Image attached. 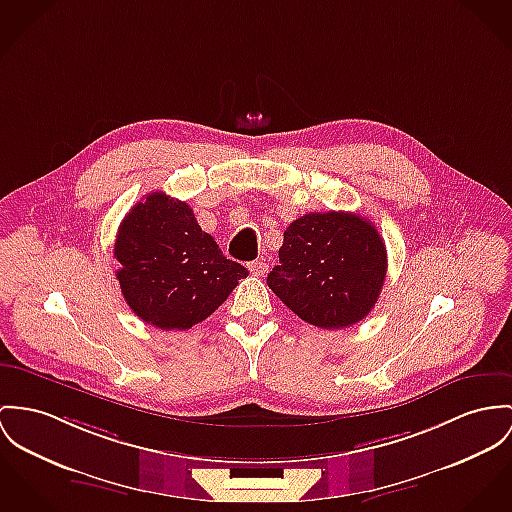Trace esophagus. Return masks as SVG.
<instances>
[{
    "label": "esophagus",
    "mask_w": 512,
    "mask_h": 512,
    "mask_svg": "<svg viewBox=\"0 0 512 512\" xmlns=\"http://www.w3.org/2000/svg\"><path fill=\"white\" fill-rule=\"evenodd\" d=\"M247 269L251 271V275L253 276H263L267 273L269 265H267L265 261H253V263H249V265H247Z\"/></svg>",
    "instance_id": "esophagus-1"
}]
</instances>
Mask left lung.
Segmentation results:
<instances>
[{"label": "left lung", "instance_id": "1", "mask_svg": "<svg viewBox=\"0 0 512 512\" xmlns=\"http://www.w3.org/2000/svg\"><path fill=\"white\" fill-rule=\"evenodd\" d=\"M386 271V245L370 220L353 212H312L286 228L267 284L304 321L343 329L370 314Z\"/></svg>", "mask_w": 512, "mask_h": 512}]
</instances>
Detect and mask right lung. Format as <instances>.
Masks as SVG:
<instances>
[{
	"label": "right lung",
	"mask_w": 512,
	"mask_h": 512,
	"mask_svg": "<svg viewBox=\"0 0 512 512\" xmlns=\"http://www.w3.org/2000/svg\"><path fill=\"white\" fill-rule=\"evenodd\" d=\"M117 280L130 310L171 331L214 314L249 271L222 255L187 202L150 193L124 216L115 241Z\"/></svg>",
	"instance_id": "obj_1"
}]
</instances>
